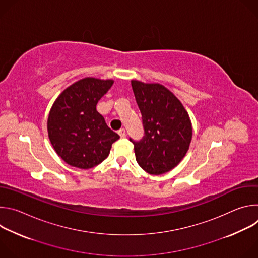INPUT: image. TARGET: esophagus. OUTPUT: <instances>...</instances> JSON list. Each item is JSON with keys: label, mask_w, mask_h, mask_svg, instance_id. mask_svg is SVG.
Listing matches in <instances>:
<instances>
[{"label": "esophagus", "mask_w": 258, "mask_h": 258, "mask_svg": "<svg viewBox=\"0 0 258 258\" xmlns=\"http://www.w3.org/2000/svg\"><path fill=\"white\" fill-rule=\"evenodd\" d=\"M117 133H118V135L120 136V138H122V139H123V138H125V136H126V134H125V130H124V128H120Z\"/></svg>", "instance_id": "obj_1"}]
</instances>
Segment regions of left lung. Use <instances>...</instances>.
Masks as SVG:
<instances>
[{"mask_svg":"<svg viewBox=\"0 0 258 258\" xmlns=\"http://www.w3.org/2000/svg\"><path fill=\"white\" fill-rule=\"evenodd\" d=\"M142 114L144 137L134 144L139 165L150 174L174 168L187 154L192 140V123L180 101L164 86L132 81Z\"/></svg>","mask_w":258,"mask_h":258,"instance_id":"8db88e82","label":"left lung"}]
</instances>
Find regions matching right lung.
<instances>
[{"mask_svg":"<svg viewBox=\"0 0 258 258\" xmlns=\"http://www.w3.org/2000/svg\"><path fill=\"white\" fill-rule=\"evenodd\" d=\"M113 83L86 78L65 89L54 102L48 135L54 150L67 164L92 168L108 157L112 144L119 139L96 109Z\"/></svg>","mask_w":258,"mask_h":258,"instance_id":"obj_1","label":"right lung"}]
</instances>
